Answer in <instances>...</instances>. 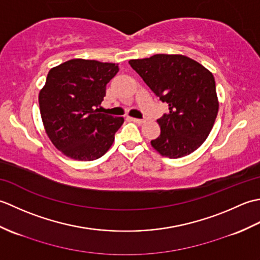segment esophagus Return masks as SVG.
I'll return each instance as SVG.
<instances>
[{
    "instance_id": "obj_1",
    "label": "esophagus",
    "mask_w": 260,
    "mask_h": 260,
    "mask_svg": "<svg viewBox=\"0 0 260 260\" xmlns=\"http://www.w3.org/2000/svg\"><path fill=\"white\" fill-rule=\"evenodd\" d=\"M131 119H132V121H134V123H136V124H144V123H145V120H144V119H140V118H133V117H132Z\"/></svg>"
}]
</instances>
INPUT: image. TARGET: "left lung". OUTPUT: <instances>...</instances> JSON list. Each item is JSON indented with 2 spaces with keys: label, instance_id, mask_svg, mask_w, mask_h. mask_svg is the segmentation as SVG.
<instances>
[{
  "label": "left lung",
  "instance_id": "obj_1",
  "mask_svg": "<svg viewBox=\"0 0 260 260\" xmlns=\"http://www.w3.org/2000/svg\"><path fill=\"white\" fill-rule=\"evenodd\" d=\"M128 62L169 105V114L157 119L161 134L151 141L152 147L169 158L198 150L211 132L219 110L211 71L183 54H154Z\"/></svg>",
  "mask_w": 260,
  "mask_h": 260
}]
</instances>
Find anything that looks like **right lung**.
I'll list each match as a JSON object with an SVG mask.
<instances>
[{"label":"right lung","instance_id":"1","mask_svg":"<svg viewBox=\"0 0 260 260\" xmlns=\"http://www.w3.org/2000/svg\"><path fill=\"white\" fill-rule=\"evenodd\" d=\"M118 66L71 59L50 69L39 92L43 127L52 144L76 161H93L106 153L123 117L101 113L106 85Z\"/></svg>","mask_w":260,"mask_h":260}]
</instances>
